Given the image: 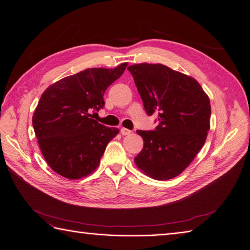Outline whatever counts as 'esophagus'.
I'll return each instance as SVG.
<instances>
[{"label":"esophagus","mask_w":250,"mask_h":250,"mask_svg":"<svg viewBox=\"0 0 250 250\" xmlns=\"http://www.w3.org/2000/svg\"><path fill=\"white\" fill-rule=\"evenodd\" d=\"M120 133H122V135H124V136H126V135H130L132 133V131L128 130V128L122 127V128H120Z\"/></svg>","instance_id":"1"}]
</instances>
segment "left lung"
<instances>
[{"instance_id": "1", "label": "left lung", "mask_w": 250, "mask_h": 250, "mask_svg": "<svg viewBox=\"0 0 250 250\" xmlns=\"http://www.w3.org/2000/svg\"><path fill=\"white\" fill-rule=\"evenodd\" d=\"M127 70L146 113L159 114L154 131H137L143 148L135 164L147 176L168 180L186 170L210 128V100L199 82L162 63H136Z\"/></svg>"}]
</instances>
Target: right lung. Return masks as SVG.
<instances>
[{
  "label": "right lung",
  "mask_w": 250,
  "mask_h": 250,
  "mask_svg": "<svg viewBox=\"0 0 250 250\" xmlns=\"http://www.w3.org/2000/svg\"><path fill=\"white\" fill-rule=\"evenodd\" d=\"M127 62L114 69L89 68L49 85L33 115L34 131L49 167L68 179L94 172L116 127L99 124L91 111L105 105L108 86L123 75Z\"/></svg>",
  "instance_id": "obj_1"
}]
</instances>
